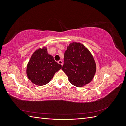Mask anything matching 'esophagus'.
Here are the masks:
<instances>
[{
  "label": "esophagus",
  "instance_id": "obj_1",
  "mask_svg": "<svg viewBox=\"0 0 126 126\" xmlns=\"http://www.w3.org/2000/svg\"><path fill=\"white\" fill-rule=\"evenodd\" d=\"M58 63L59 64H61V65H63V61H62V60H59V61H58Z\"/></svg>",
  "mask_w": 126,
  "mask_h": 126
}]
</instances>
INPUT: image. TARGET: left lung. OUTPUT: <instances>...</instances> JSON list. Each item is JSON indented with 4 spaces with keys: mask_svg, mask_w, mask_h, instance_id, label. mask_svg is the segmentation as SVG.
I'll use <instances>...</instances> for the list:
<instances>
[{
    "mask_svg": "<svg viewBox=\"0 0 126 126\" xmlns=\"http://www.w3.org/2000/svg\"><path fill=\"white\" fill-rule=\"evenodd\" d=\"M62 70L72 85L80 87L92 80L96 65L93 57L84 46L74 43L64 52Z\"/></svg>",
    "mask_w": 126,
    "mask_h": 126,
    "instance_id": "obj_1",
    "label": "left lung"
}]
</instances>
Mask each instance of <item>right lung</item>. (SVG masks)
Wrapping results in <instances>:
<instances>
[{
    "mask_svg": "<svg viewBox=\"0 0 126 126\" xmlns=\"http://www.w3.org/2000/svg\"><path fill=\"white\" fill-rule=\"evenodd\" d=\"M62 67L44 47L37 50L32 54L27 68V75L34 84L43 86L50 81Z\"/></svg>",
    "mask_w": 126,
    "mask_h": 126,
    "instance_id": "right-lung-1",
    "label": "right lung"
}]
</instances>
